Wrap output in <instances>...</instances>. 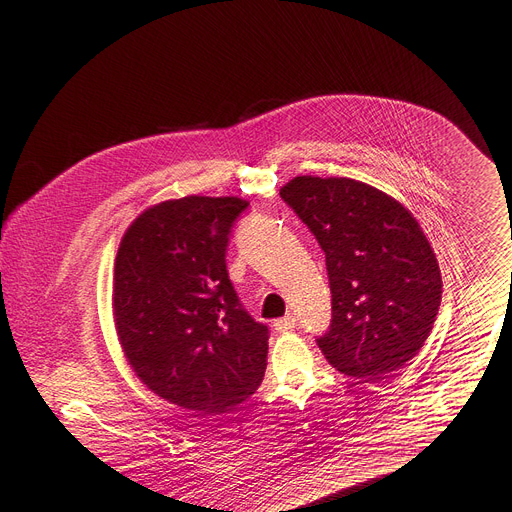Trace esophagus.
<instances>
[{"mask_svg": "<svg viewBox=\"0 0 512 512\" xmlns=\"http://www.w3.org/2000/svg\"><path fill=\"white\" fill-rule=\"evenodd\" d=\"M274 327H276V331H280V333H284V331H292V329L296 327V319H294L292 315L282 317V319H278V321L274 323Z\"/></svg>", "mask_w": 512, "mask_h": 512, "instance_id": "esophagus-1", "label": "esophagus"}]
</instances>
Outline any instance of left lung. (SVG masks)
Instances as JSON below:
<instances>
[{
    "mask_svg": "<svg viewBox=\"0 0 512 512\" xmlns=\"http://www.w3.org/2000/svg\"><path fill=\"white\" fill-rule=\"evenodd\" d=\"M282 199L315 234L331 288L327 362L379 381L410 362L438 315L442 280L418 220L399 201L346 177H294Z\"/></svg>",
    "mask_w": 512,
    "mask_h": 512,
    "instance_id": "left-lung-1",
    "label": "left lung"
}]
</instances>
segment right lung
Here are the masks:
<instances>
[{
    "label": "right lung",
    "instance_id": "right-lung-1",
    "mask_svg": "<svg viewBox=\"0 0 512 512\" xmlns=\"http://www.w3.org/2000/svg\"><path fill=\"white\" fill-rule=\"evenodd\" d=\"M249 206L238 197L168 199L133 220L113 276L119 344L158 397L224 414L257 391L267 366V325L228 278L230 232Z\"/></svg>",
    "mask_w": 512,
    "mask_h": 512
}]
</instances>
